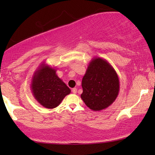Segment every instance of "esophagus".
<instances>
[{
	"instance_id": "34e87169",
	"label": "esophagus",
	"mask_w": 155,
	"mask_h": 155,
	"mask_svg": "<svg viewBox=\"0 0 155 155\" xmlns=\"http://www.w3.org/2000/svg\"><path fill=\"white\" fill-rule=\"evenodd\" d=\"M72 92H73V94H76V93H77V88L72 89Z\"/></svg>"
}]
</instances>
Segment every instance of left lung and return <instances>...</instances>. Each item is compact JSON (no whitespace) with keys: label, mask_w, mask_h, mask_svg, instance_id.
<instances>
[{"label":"left lung","mask_w":155,"mask_h":155,"mask_svg":"<svg viewBox=\"0 0 155 155\" xmlns=\"http://www.w3.org/2000/svg\"><path fill=\"white\" fill-rule=\"evenodd\" d=\"M81 98L93 111H101L109 107L119 92V79L107 61L93 58L82 80Z\"/></svg>","instance_id":"1"}]
</instances>
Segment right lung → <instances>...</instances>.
<instances>
[{"mask_svg":"<svg viewBox=\"0 0 155 155\" xmlns=\"http://www.w3.org/2000/svg\"><path fill=\"white\" fill-rule=\"evenodd\" d=\"M54 68L42 63L35 71L31 80V89L35 98L47 109H54L60 104L71 90L56 75Z\"/></svg>","mask_w":155,"mask_h":155,"instance_id":"right-lung-1","label":"right lung"}]
</instances>
